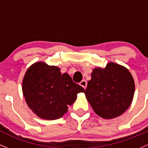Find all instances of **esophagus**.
<instances>
[{
	"label": "esophagus",
	"instance_id": "obj_1",
	"mask_svg": "<svg viewBox=\"0 0 148 148\" xmlns=\"http://www.w3.org/2000/svg\"><path fill=\"white\" fill-rule=\"evenodd\" d=\"M80 86L83 87V88H84V89H85V88H86V87H87V82H86V80H82V81L80 83Z\"/></svg>",
	"mask_w": 148,
	"mask_h": 148
}]
</instances>
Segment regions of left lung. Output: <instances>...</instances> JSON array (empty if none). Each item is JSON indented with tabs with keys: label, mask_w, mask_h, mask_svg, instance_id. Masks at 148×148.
<instances>
[{
	"label": "left lung",
	"mask_w": 148,
	"mask_h": 148,
	"mask_svg": "<svg viewBox=\"0 0 148 148\" xmlns=\"http://www.w3.org/2000/svg\"><path fill=\"white\" fill-rule=\"evenodd\" d=\"M135 81L128 69L110 62L106 68L92 70L85 97L98 116L112 119L121 115L132 103Z\"/></svg>",
	"instance_id": "1"
}]
</instances>
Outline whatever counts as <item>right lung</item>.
Masks as SVG:
<instances>
[{
  "instance_id": "1",
  "label": "right lung",
  "mask_w": 148,
  "mask_h": 148,
  "mask_svg": "<svg viewBox=\"0 0 148 148\" xmlns=\"http://www.w3.org/2000/svg\"><path fill=\"white\" fill-rule=\"evenodd\" d=\"M22 90L29 108L39 118L51 120L63 117L68 106L77 99V94L85 91L68 73L61 74L58 67L41 61L27 70Z\"/></svg>"
}]
</instances>
